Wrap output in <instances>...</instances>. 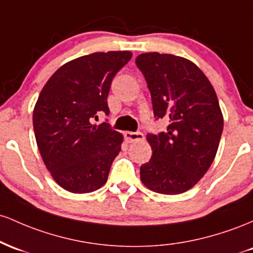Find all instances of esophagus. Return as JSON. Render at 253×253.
<instances>
[{
  "label": "esophagus",
  "mask_w": 253,
  "mask_h": 253,
  "mask_svg": "<svg viewBox=\"0 0 253 253\" xmlns=\"http://www.w3.org/2000/svg\"><path fill=\"white\" fill-rule=\"evenodd\" d=\"M126 140L129 142V143H132V142H136V141H142L144 140V135L142 134L141 131H136V132H132V131H126Z\"/></svg>",
  "instance_id": "obj_1"
}]
</instances>
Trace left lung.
<instances>
[{
	"instance_id": "obj_1",
	"label": "left lung",
	"mask_w": 253,
	"mask_h": 253,
	"mask_svg": "<svg viewBox=\"0 0 253 253\" xmlns=\"http://www.w3.org/2000/svg\"><path fill=\"white\" fill-rule=\"evenodd\" d=\"M135 62L146 79L154 117L169 121L166 131L147 135L153 155L141 166V180L158 194H183L206 174L216 155L223 130L216 93L186 58L148 52Z\"/></svg>"
}]
</instances>
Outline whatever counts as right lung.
<instances>
[{
  "instance_id": "right-lung-1",
  "label": "right lung",
  "mask_w": 253,
  "mask_h": 253,
  "mask_svg": "<svg viewBox=\"0 0 253 253\" xmlns=\"http://www.w3.org/2000/svg\"><path fill=\"white\" fill-rule=\"evenodd\" d=\"M132 57L130 51L94 52L68 62L42 87L33 111L37 144L59 186L87 194L106 183L123 136L109 123L93 126L98 112L109 115L111 82Z\"/></svg>"
}]
</instances>
